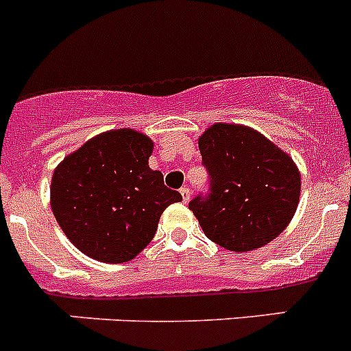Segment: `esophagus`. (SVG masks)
I'll use <instances>...</instances> for the list:
<instances>
[{"mask_svg":"<svg viewBox=\"0 0 351 351\" xmlns=\"http://www.w3.org/2000/svg\"><path fill=\"white\" fill-rule=\"evenodd\" d=\"M179 191H181V195H182V200H184V202H188V200H190V195H191L190 188H188V186H182Z\"/></svg>","mask_w":351,"mask_h":351,"instance_id":"34e87169","label":"esophagus"}]
</instances>
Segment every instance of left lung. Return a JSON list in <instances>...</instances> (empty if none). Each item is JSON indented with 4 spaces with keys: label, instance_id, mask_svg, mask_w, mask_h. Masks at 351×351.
I'll return each mask as SVG.
<instances>
[{
    "label": "left lung",
    "instance_id": "left-lung-1",
    "mask_svg": "<svg viewBox=\"0 0 351 351\" xmlns=\"http://www.w3.org/2000/svg\"><path fill=\"white\" fill-rule=\"evenodd\" d=\"M209 193L190 202L204 234L230 251L265 246L291 221L300 173L285 151L255 130L216 123L198 138Z\"/></svg>",
    "mask_w": 351,
    "mask_h": 351
}]
</instances>
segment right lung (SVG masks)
Masks as SVG:
<instances>
[{
	"label": "right lung",
	"mask_w": 351,
	"mask_h": 351,
	"mask_svg": "<svg viewBox=\"0 0 351 351\" xmlns=\"http://www.w3.org/2000/svg\"><path fill=\"white\" fill-rule=\"evenodd\" d=\"M153 141L135 130L105 132L56 167L51 207L84 255L123 263L153 241L161 213L181 202L163 173L149 169Z\"/></svg>",
	"instance_id": "add662e5"
}]
</instances>
